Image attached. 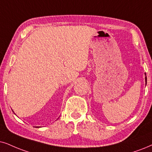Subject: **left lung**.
Wrapping results in <instances>:
<instances>
[{"label":"left lung","instance_id":"1","mask_svg":"<svg viewBox=\"0 0 152 152\" xmlns=\"http://www.w3.org/2000/svg\"><path fill=\"white\" fill-rule=\"evenodd\" d=\"M146 75V74H145ZM145 82H146V84H147V77H145Z\"/></svg>","mask_w":152,"mask_h":152}]
</instances>
